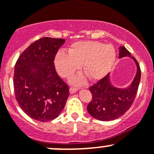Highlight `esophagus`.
<instances>
[{"label":"esophagus","mask_w":154,"mask_h":154,"mask_svg":"<svg viewBox=\"0 0 154 154\" xmlns=\"http://www.w3.org/2000/svg\"><path fill=\"white\" fill-rule=\"evenodd\" d=\"M70 94H73V93H75L77 91V88H74V87H70Z\"/></svg>","instance_id":"obj_1"}]
</instances>
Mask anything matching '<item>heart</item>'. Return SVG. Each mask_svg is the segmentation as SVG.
Segmentation results:
<instances>
[{
    "mask_svg": "<svg viewBox=\"0 0 154 154\" xmlns=\"http://www.w3.org/2000/svg\"><path fill=\"white\" fill-rule=\"evenodd\" d=\"M116 57V50L112 45L97 41H80L73 43L68 48V53H57L54 64L61 77H69L81 65L86 75L93 81H97L111 70ZM86 79L84 74H79L73 76L70 82L81 85L85 83Z\"/></svg>",
    "mask_w": 154,
    "mask_h": 154,
    "instance_id": "obj_1",
    "label": "heart"
}]
</instances>
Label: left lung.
Returning a JSON list of instances; mask_svg holds the SVG:
<instances>
[{
	"label": "left lung",
	"instance_id": "obj_1",
	"mask_svg": "<svg viewBox=\"0 0 154 154\" xmlns=\"http://www.w3.org/2000/svg\"><path fill=\"white\" fill-rule=\"evenodd\" d=\"M130 57L137 66V72L131 84L125 88H118L112 84L109 74L90 87L93 98L87 106L89 114L97 120L112 121L124 115L135 99L140 80L138 62L124 46L119 47V58Z\"/></svg>",
	"mask_w": 154,
	"mask_h": 154
}]
</instances>
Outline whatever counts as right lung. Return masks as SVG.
Listing matches in <instances>:
<instances>
[{"mask_svg":"<svg viewBox=\"0 0 154 154\" xmlns=\"http://www.w3.org/2000/svg\"><path fill=\"white\" fill-rule=\"evenodd\" d=\"M64 42L63 38H40L20 54L15 64L16 100L21 109L35 120L48 122L57 118L68 98V87L57 75L54 64Z\"/></svg>","mask_w":154,"mask_h":154,"instance_id":"add662e5","label":"right lung"}]
</instances>
